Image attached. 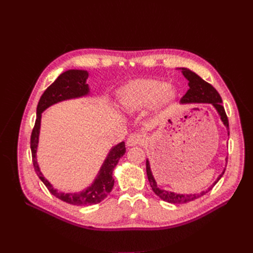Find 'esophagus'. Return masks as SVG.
<instances>
[{"instance_id": "esophagus-1", "label": "esophagus", "mask_w": 253, "mask_h": 253, "mask_svg": "<svg viewBox=\"0 0 253 253\" xmlns=\"http://www.w3.org/2000/svg\"><path fill=\"white\" fill-rule=\"evenodd\" d=\"M144 141V137L141 134H131L128 136V138L126 140V145L127 147H133V145L137 144H142Z\"/></svg>"}]
</instances>
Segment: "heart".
Masks as SVG:
<instances>
[{
  "label": "heart",
  "mask_w": 253,
  "mask_h": 253,
  "mask_svg": "<svg viewBox=\"0 0 253 253\" xmlns=\"http://www.w3.org/2000/svg\"><path fill=\"white\" fill-rule=\"evenodd\" d=\"M178 91L169 84L158 80H138L126 85L121 94V103L129 112L150 108L157 102L169 105L175 101Z\"/></svg>",
  "instance_id": "b5f03b06"
}]
</instances>
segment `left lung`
<instances>
[{
    "label": "left lung",
    "instance_id": "obj_1",
    "mask_svg": "<svg viewBox=\"0 0 253 253\" xmlns=\"http://www.w3.org/2000/svg\"><path fill=\"white\" fill-rule=\"evenodd\" d=\"M182 75L185 76V78L189 81V89L186 93V95L181 98L180 103L182 104H191V103H211L214 109L216 110V112L218 113L220 120L223 121L224 126L227 127L228 131V135H229V122H228V117L226 115L225 109L223 106V100L219 96V94L217 93V90L214 88L210 83L206 82L204 79H202L200 76L197 74H195L194 72L188 70V68L182 67L180 68ZM226 163H227V158H226ZM225 170L223 171V173H220L219 176L217 177V179L214 181L212 185L207 189L206 191H202L200 193H195V194H177L174 192H170V191L167 190H163L159 189L157 187L156 180L154 178V176L152 174L151 171V167H150V163L149 160H147V175H148V179L150 182V186L152 188V190L154 191V193L159 197L162 198L163 201L170 203V204H186L189 202H192L197 200V198L202 197L203 195H205L206 193H208L210 190H212V188L216 185V182L221 178V176L224 175Z\"/></svg>",
    "mask_w": 253,
    "mask_h": 253
}]
</instances>
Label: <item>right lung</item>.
Returning <instances> with one entry per match:
<instances>
[{"label": "right lung", "instance_id": "1", "mask_svg": "<svg viewBox=\"0 0 253 253\" xmlns=\"http://www.w3.org/2000/svg\"><path fill=\"white\" fill-rule=\"evenodd\" d=\"M88 78V73L81 70H70L61 74L52 84L45 89L41 96L39 103L37 106V119L35 126L33 128L32 136H30V149H32L33 164L35 171L39 178L48 189L49 192L55 195L59 200L67 204L75 206H90L102 202L108 196L114 187L113 171L117 166L119 159L125 155L126 144L122 141L115 145L109 152L100 171L97 174V177L93 183L85 190L78 193H63L53 188L50 182L44 177L40 171L39 165L37 163V148L39 143V134L41 126L42 113L49 108L50 105L58 102L68 100V99L79 98L86 96L89 93L88 84L86 79Z\"/></svg>", "mask_w": 253, "mask_h": 253}]
</instances>
